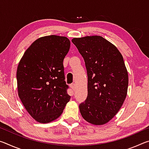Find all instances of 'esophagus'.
Listing matches in <instances>:
<instances>
[{"label":"esophagus","instance_id":"1","mask_svg":"<svg viewBox=\"0 0 149 149\" xmlns=\"http://www.w3.org/2000/svg\"><path fill=\"white\" fill-rule=\"evenodd\" d=\"M70 87H71V89L73 90H75V84H72L70 85Z\"/></svg>","mask_w":149,"mask_h":149}]
</instances>
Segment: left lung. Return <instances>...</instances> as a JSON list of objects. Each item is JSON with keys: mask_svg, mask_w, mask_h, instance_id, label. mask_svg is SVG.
<instances>
[{"mask_svg": "<svg viewBox=\"0 0 149 149\" xmlns=\"http://www.w3.org/2000/svg\"><path fill=\"white\" fill-rule=\"evenodd\" d=\"M84 58L88 76L87 97L79 106L83 118L104 125L114 118L127 96L128 73L115 45L99 35L74 38Z\"/></svg>", "mask_w": 149, "mask_h": 149, "instance_id": "obj_1", "label": "left lung"}]
</instances>
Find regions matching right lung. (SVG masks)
I'll return each instance as SVG.
<instances>
[{
    "instance_id": "add662e5",
    "label": "right lung",
    "mask_w": 149,
    "mask_h": 149,
    "mask_svg": "<svg viewBox=\"0 0 149 149\" xmlns=\"http://www.w3.org/2000/svg\"><path fill=\"white\" fill-rule=\"evenodd\" d=\"M70 47L65 37H42L30 45L19 60L16 72L18 96L37 122L56 120L70 99L63 66Z\"/></svg>"
}]
</instances>
